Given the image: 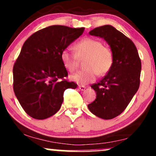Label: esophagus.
I'll return each instance as SVG.
<instances>
[{
  "mask_svg": "<svg viewBox=\"0 0 156 156\" xmlns=\"http://www.w3.org/2000/svg\"><path fill=\"white\" fill-rule=\"evenodd\" d=\"M78 88H79V90H84L86 89V87L83 86V85H79V86H78Z\"/></svg>",
  "mask_w": 156,
  "mask_h": 156,
  "instance_id": "34e87169",
  "label": "esophagus"
}]
</instances>
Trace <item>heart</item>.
Segmentation results:
<instances>
[{"label":"heart","instance_id":"b5f03b06","mask_svg":"<svg viewBox=\"0 0 156 156\" xmlns=\"http://www.w3.org/2000/svg\"><path fill=\"white\" fill-rule=\"evenodd\" d=\"M75 52L66 48L60 54L63 65L69 72L73 73L78 68L79 59H83L85 68L79 70L70 76V79L78 84H86L94 81L97 74L105 75L111 69L114 62L112 50L104 45L97 39L87 37L74 45Z\"/></svg>","mask_w":156,"mask_h":156}]
</instances>
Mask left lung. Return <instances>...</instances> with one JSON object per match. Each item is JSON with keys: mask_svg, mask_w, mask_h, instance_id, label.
Segmentation results:
<instances>
[{"mask_svg": "<svg viewBox=\"0 0 156 156\" xmlns=\"http://www.w3.org/2000/svg\"><path fill=\"white\" fill-rule=\"evenodd\" d=\"M90 34L109 44L114 62L107 75L91 85L96 99L87 107L94 115L111 119L123 112L138 90L141 61L134 42L113 26L96 27Z\"/></svg>", "mask_w": 156, "mask_h": 156, "instance_id": "left-lung-1", "label": "left lung"}]
</instances>
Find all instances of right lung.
I'll list each match as a JSON object with an SVG mask.
<instances>
[{
	"label": "right lung",
	"instance_id": "right-lung-1",
	"mask_svg": "<svg viewBox=\"0 0 156 156\" xmlns=\"http://www.w3.org/2000/svg\"><path fill=\"white\" fill-rule=\"evenodd\" d=\"M83 30L84 27L52 25L37 31L24 42L13 66V90L30 117H51L61 107L66 90L77 87V83L65 78L68 73L60 54Z\"/></svg>",
	"mask_w": 156,
	"mask_h": 156
}]
</instances>
